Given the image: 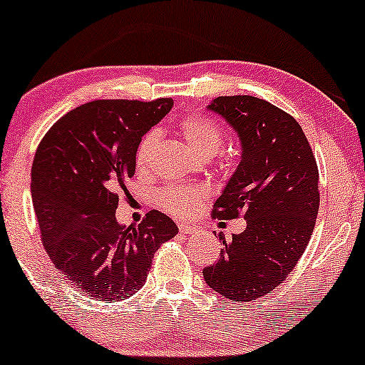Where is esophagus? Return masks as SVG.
<instances>
[{
  "label": "esophagus",
  "instance_id": "obj_1",
  "mask_svg": "<svg viewBox=\"0 0 365 365\" xmlns=\"http://www.w3.org/2000/svg\"><path fill=\"white\" fill-rule=\"evenodd\" d=\"M178 230L182 235H195L199 231V227H195L194 225H187V222H180Z\"/></svg>",
  "mask_w": 365,
  "mask_h": 365
}]
</instances>
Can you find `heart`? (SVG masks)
<instances>
[{
    "label": "heart",
    "mask_w": 365,
    "mask_h": 365,
    "mask_svg": "<svg viewBox=\"0 0 365 365\" xmlns=\"http://www.w3.org/2000/svg\"><path fill=\"white\" fill-rule=\"evenodd\" d=\"M178 129L190 151L200 158L216 156L226 140L222 127L205 115H188L180 122ZM158 140H160V134L156 130H151L140 139L138 151H135V168L139 171L148 170ZM204 197L205 188L200 185H170L160 190L158 204L173 216L187 217L199 210Z\"/></svg>",
    "instance_id": "1"
}]
</instances>
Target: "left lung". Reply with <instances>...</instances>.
Instances as JSON below:
<instances>
[{
    "label": "left lung",
    "mask_w": 365,
    "mask_h": 365,
    "mask_svg": "<svg viewBox=\"0 0 365 365\" xmlns=\"http://www.w3.org/2000/svg\"><path fill=\"white\" fill-rule=\"evenodd\" d=\"M207 108L241 143V161L212 216H243L247 227L231 240L219 235L221 257L202 274L226 299L255 301L287 279L308 247L319 209L318 166L296 118L267 100L217 96Z\"/></svg>",
    "instance_id": "obj_1"
}]
</instances>
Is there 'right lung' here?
<instances>
[{
    "label": "right lung",
    "mask_w": 365,
    "mask_h": 365,
    "mask_svg": "<svg viewBox=\"0 0 365 365\" xmlns=\"http://www.w3.org/2000/svg\"><path fill=\"white\" fill-rule=\"evenodd\" d=\"M171 107V98L95 100L61 117L35 153L32 200L43 248L93 299H129L146 282L156 250L178 232L155 209L138 226L115 219L140 139Z\"/></svg>",
    "instance_id": "right-lung-1"
}]
</instances>
